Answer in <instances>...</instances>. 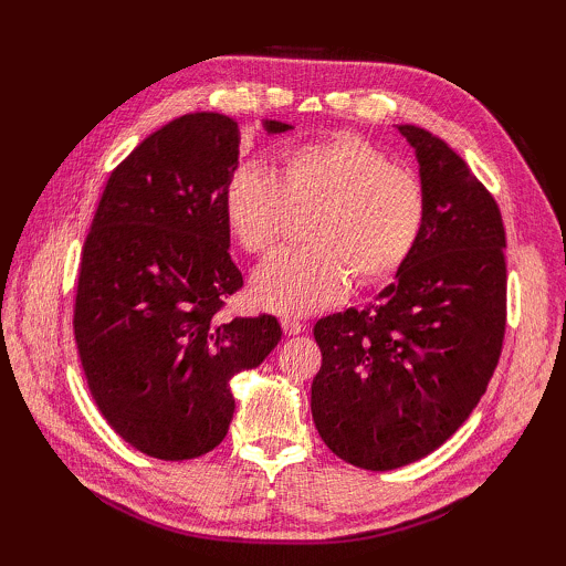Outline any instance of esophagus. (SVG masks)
<instances>
[{
	"label": "esophagus",
	"instance_id": "obj_1",
	"mask_svg": "<svg viewBox=\"0 0 566 566\" xmlns=\"http://www.w3.org/2000/svg\"><path fill=\"white\" fill-rule=\"evenodd\" d=\"M282 328L286 335H298L306 331V323H302L298 318H292V316H284L282 318Z\"/></svg>",
	"mask_w": 566,
	"mask_h": 566
}]
</instances>
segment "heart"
I'll return each instance as SVG.
<instances>
[{
	"instance_id": "heart-1",
	"label": "heart",
	"mask_w": 566,
	"mask_h": 566,
	"mask_svg": "<svg viewBox=\"0 0 566 566\" xmlns=\"http://www.w3.org/2000/svg\"><path fill=\"white\" fill-rule=\"evenodd\" d=\"M316 211L306 250H284L255 276L258 302L304 316L340 302L350 284L377 286L411 258L426 221L418 177L371 143L338 134L282 150L276 172L243 163L223 185L228 231L252 255H268L292 213Z\"/></svg>"
}]
</instances>
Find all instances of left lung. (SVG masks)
<instances>
[{"label": "left lung", "instance_id": "8db88e82", "mask_svg": "<svg viewBox=\"0 0 566 566\" xmlns=\"http://www.w3.org/2000/svg\"><path fill=\"white\" fill-rule=\"evenodd\" d=\"M426 221L396 282L367 308L321 318L311 413L323 442L387 472L438 450L486 391L506 333V231L448 143L411 124Z\"/></svg>", "mask_w": 566, "mask_h": 566}]
</instances>
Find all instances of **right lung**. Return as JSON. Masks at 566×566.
<instances>
[{"mask_svg": "<svg viewBox=\"0 0 566 566\" xmlns=\"http://www.w3.org/2000/svg\"><path fill=\"white\" fill-rule=\"evenodd\" d=\"M238 148V124L223 114L165 124L112 172L84 240L72 326L92 399L130 448L167 462L226 438L231 379L282 338L268 314L219 318L243 286L223 216Z\"/></svg>", "mask_w": 566, "mask_h": 566, "instance_id": "add662e5", "label": "right lung"}]
</instances>
